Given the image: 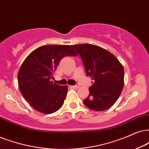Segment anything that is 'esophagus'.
<instances>
[{
  "label": "esophagus",
  "mask_w": 149,
  "mask_h": 149,
  "mask_svg": "<svg viewBox=\"0 0 149 149\" xmlns=\"http://www.w3.org/2000/svg\"><path fill=\"white\" fill-rule=\"evenodd\" d=\"M71 88H75V89H77V88H79V85L78 84H77V85H74V86H71Z\"/></svg>",
  "instance_id": "1"
}]
</instances>
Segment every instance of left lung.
Segmentation results:
<instances>
[{"label": "left lung", "mask_w": 149, "mask_h": 149, "mask_svg": "<svg viewBox=\"0 0 149 149\" xmlns=\"http://www.w3.org/2000/svg\"><path fill=\"white\" fill-rule=\"evenodd\" d=\"M80 54L86 76L93 80L89 95L83 102L88 108L102 111L111 107L124 87L123 66L113 54L91 44L71 45Z\"/></svg>", "instance_id": "8db88e82"}]
</instances>
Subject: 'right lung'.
I'll return each mask as SVG.
<instances>
[{
	"instance_id": "obj_1",
	"label": "right lung",
	"mask_w": 149,
	"mask_h": 149,
	"mask_svg": "<svg viewBox=\"0 0 149 149\" xmlns=\"http://www.w3.org/2000/svg\"><path fill=\"white\" fill-rule=\"evenodd\" d=\"M78 54L70 45H43L33 50L20 66L18 73L20 91L38 111L51 114L63 106L68 86L52 81L61 59Z\"/></svg>"
}]
</instances>
